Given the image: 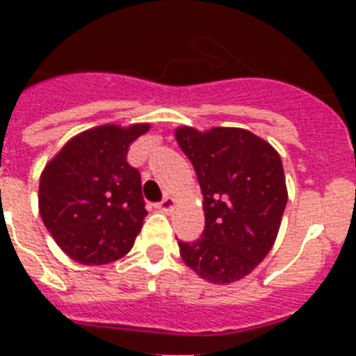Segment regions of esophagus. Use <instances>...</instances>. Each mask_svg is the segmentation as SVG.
Here are the masks:
<instances>
[{
  "mask_svg": "<svg viewBox=\"0 0 356 356\" xmlns=\"http://www.w3.org/2000/svg\"><path fill=\"white\" fill-rule=\"evenodd\" d=\"M159 211L164 212V214H170V212L175 209V200H172V197H166V200H162L161 203H159V207H156Z\"/></svg>",
  "mask_w": 356,
  "mask_h": 356,
  "instance_id": "esophagus-1",
  "label": "esophagus"
}]
</instances>
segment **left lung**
<instances>
[{
  "label": "left lung",
  "mask_w": 356,
  "mask_h": 356,
  "mask_svg": "<svg viewBox=\"0 0 356 356\" xmlns=\"http://www.w3.org/2000/svg\"><path fill=\"white\" fill-rule=\"evenodd\" d=\"M175 138L194 164L205 231L192 243L179 242L181 259L212 284L249 275L270 253L288 201L281 155L248 129L181 125Z\"/></svg>",
  "instance_id": "1"
}]
</instances>
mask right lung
Here are the masks:
<instances>
[{
  "label": "right lung",
  "instance_id": "add662e5",
  "mask_svg": "<svg viewBox=\"0 0 356 356\" xmlns=\"http://www.w3.org/2000/svg\"><path fill=\"white\" fill-rule=\"evenodd\" d=\"M151 123H105L75 134L47 162L38 184L42 222L70 259L103 266L131 251L144 218L138 170L127 149Z\"/></svg>",
  "mask_w": 356,
  "mask_h": 356
}]
</instances>
